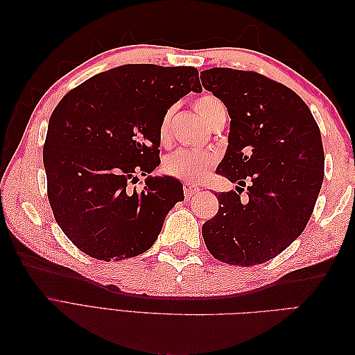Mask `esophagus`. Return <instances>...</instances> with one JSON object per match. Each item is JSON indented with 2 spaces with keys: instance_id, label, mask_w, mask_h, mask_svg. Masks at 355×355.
<instances>
[{
  "instance_id": "1",
  "label": "esophagus",
  "mask_w": 355,
  "mask_h": 355,
  "mask_svg": "<svg viewBox=\"0 0 355 355\" xmlns=\"http://www.w3.org/2000/svg\"><path fill=\"white\" fill-rule=\"evenodd\" d=\"M200 191H201V189H200L197 185L191 184V182H185V184H184V194H185L187 198H191L192 196L198 194Z\"/></svg>"
}]
</instances>
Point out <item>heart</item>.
<instances>
[{
    "mask_svg": "<svg viewBox=\"0 0 355 355\" xmlns=\"http://www.w3.org/2000/svg\"><path fill=\"white\" fill-rule=\"evenodd\" d=\"M194 108L202 120L210 124L213 121V118L218 115V112L225 110V106L218 98H214L213 94H202L196 99ZM168 118L170 112H167L159 123V137L163 139V141L168 136ZM214 161H216V157L211 153L182 148L176 149V151L166 157L163 170L164 173L170 176L197 182L209 175Z\"/></svg>",
    "mask_w": 355,
    "mask_h": 355,
    "instance_id": "1",
    "label": "heart"
}]
</instances>
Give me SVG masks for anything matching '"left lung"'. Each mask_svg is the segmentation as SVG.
<instances>
[{
    "label": "left lung",
    "mask_w": 355,
    "mask_h": 355,
    "mask_svg": "<svg viewBox=\"0 0 355 355\" xmlns=\"http://www.w3.org/2000/svg\"><path fill=\"white\" fill-rule=\"evenodd\" d=\"M201 84L231 118L216 173L239 185L237 192L216 194L219 210L202 225L204 243L228 265L268 262L302 234L313 214L324 178L320 128L293 90L257 72L211 68L201 72Z\"/></svg>",
    "instance_id": "8db88e82"
}]
</instances>
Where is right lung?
Segmentation results:
<instances>
[{
	"label": "right lung",
	"mask_w": 355,
	"mask_h": 355,
	"mask_svg": "<svg viewBox=\"0 0 355 355\" xmlns=\"http://www.w3.org/2000/svg\"><path fill=\"white\" fill-rule=\"evenodd\" d=\"M189 92H202L194 67L123 65L72 89L53 111L42 161L55 219L81 252L121 261L146 252L164 218L184 200L159 166V123ZM148 175L142 191L130 184Z\"/></svg>",
	"instance_id": "obj_1"
}]
</instances>
